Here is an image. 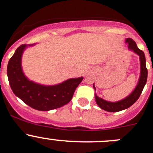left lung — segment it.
<instances>
[{"label": "left lung", "instance_id": "8db88e82", "mask_svg": "<svg viewBox=\"0 0 153 153\" xmlns=\"http://www.w3.org/2000/svg\"><path fill=\"white\" fill-rule=\"evenodd\" d=\"M126 42L128 44V49L134 52L135 53L137 54L138 56H140V79L139 81H138L137 85L136 88H134L133 92L130 94V95L128 96L127 97L121 100V101H117V102L107 101L95 94V101L97 104L100 108H101L104 110H106V111L119 112L125 110V109L128 108L131 106L133 105L137 101L138 98H139L140 95L141 94L142 91H143V88H144L145 85H146V80H147L148 71L146 67V58H145L144 52L137 47L136 43L131 38H127ZM93 87L96 90L94 85H93Z\"/></svg>", "mask_w": 153, "mask_h": 153}]
</instances>
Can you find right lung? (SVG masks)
I'll list each match as a JSON object with an SVG mask.
<instances>
[{
  "label": "right lung",
  "instance_id": "obj_1",
  "mask_svg": "<svg viewBox=\"0 0 153 153\" xmlns=\"http://www.w3.org/2000/svg\"><path fill=\"white\" fill-rule=\"evenodd\" d=\"M26 47V44L19 46L7 65L9 83L14 94L30 107L41 111L59 108L69 103L83 78H72L49 86L30 81L24 75L21 65L22 56Z\"/></svg>",
  "mask_w": 153,
  "mask_h": 153
}]
</instances>
